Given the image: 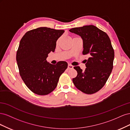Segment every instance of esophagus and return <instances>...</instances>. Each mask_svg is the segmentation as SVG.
I'll return each mask as SVG.
<instances>
[{"mask_svg":"<svg viewBox=\"0 0 130 130\" xmlns=\"http://www.w3.org/2000/svg\"><path fill=\"white\" fill-rule=\"evenodd\" d=\"M73 67H74L71 64H68V69H73Z\"/></svg>","mask_w":130,"mask_h":130,"instance_id":"34e87169","label":"esophagus"}]
</instances>
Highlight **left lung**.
Masks as SVG:
<instances>
[{
	"label": "left lung",
	"mask_w": 130,
	"mask_h": 130,
	"mask_svg": "<svg viewBox=\"0 0 130 130\" xmlns=\"http://www.w3.org/2000/svg\"><path fill=\"white\" fill-rule=\"evenodd\" d=\"M70 32L79 35L83 40V55H88L85 71L74 67L77 75L73 78L75 87L81 92L92 94L105 85L113 67L115 52L107 34L93 25L74 27Z\"/></svg>",
	"instance_id": "1"
}]
</instances>
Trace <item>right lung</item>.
Instances as JSON below:
<instances>
[{
  "mask_svg": "<svg viewBox=\"0 0 130 130\" xmlns=\"http://www.w3.org/2000/svg\"><path fill=\"white\" fill-rule=\"evenodd\" d=\"M63 30L41 27L26 32L22 38L16 54L19 74L28 88L40 95L55 89L61 74L67 68L65 61L52 64L46 58L54 52Z\"/></svg>",
  "mask_w": 130,
  "mask_h": 130,
  "instance_id": "obj_1",
  "label": "right lung"
}]
</instances>
